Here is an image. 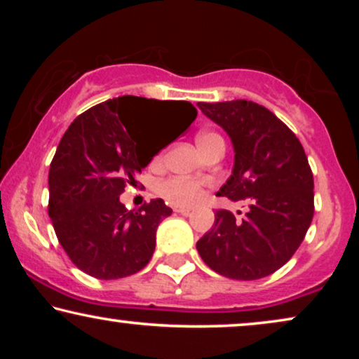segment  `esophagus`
I'll use <instances>...</instances> for the list:
<instances>
[{
	"label": "esophagus",
	"mask_w": 359,
	"mask_h": 359,
	"mask_svg": "<svg viewBox=\"0 0 359 359\" xmlns=\"http://www.w3.org/2000/svg\"><path fill=\"white\" fill-rule=\"evenodd\" d=\"M175 212H178L181 215H189L191 209H188V208H175Z\"/></svg>",
	"instance_id": "1"
}]
</instances>
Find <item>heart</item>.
I'll list each match as a JSON object with an SVG mask.
<instances>
[{
	"label": "heart",
	"instance_id": "b5f03b06",
	"mask_svg": "<svg viewBox=\"0 0 359 359\" xmlns=\"http://www.w3.org/2000/svg\"><path fill=\"white\" fill-rule=\"evenodd\" d=\"M196 144H198L199 150L205 154L210 147L224 144V140L215 132L203 130L196 135ZM203 189L204 181L186 178H168L160 181L158 186H156V193L175 205H193L194 203H198L201 194H203Z\"/></svg>",
	"mask_w": 359,
	"mask_h": 359
}]
</instances>
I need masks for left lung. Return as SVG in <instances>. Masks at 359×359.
I'll return each mask as SVG.
<instances>
[{"mask_svg": "<svg viewBox=\"0 0 359 359\" xmlns=\"http://www.w3.org/2000/svg\"><path fill=\"white\" fill-rule=\"evenodd\" d=\"M227 132L235 161L217 191L248 203L242 220L215 212L212 229L196 248L210 269L230 279L253 281L286 264L313 217V176L301 142L271 111L253 101L198 102Z\"/></svg>", "mask_w": 359, "mask_h": 359, "instance_id": "obj_1", "label": "left lung"}]
</instances>
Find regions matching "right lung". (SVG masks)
I'll list each match as a JSON object with an SVG mask.
<instances>
[{"label":"right lung","mask_w":359,"mask_h":359,"mask_svg":"<svg viewBox=\"0 0 359 359\" xmlns=\"http://www.w3.org/2000/svg\"><path fill=\"white\" fill-rule=\"evenodd\" d=\"M196 116L188 101L119 96L72 122L48 171V217L76 268L97 279H119L147 266L156 227L173 210L161 199L127 210L119 196L137 184L135 176L158 151L140 144L142 129L178 121L173 142Z\"/></svg>","instance_id":"obj_1"}]
</instances>
